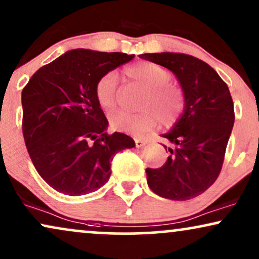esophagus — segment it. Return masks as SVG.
<instances>
[{
    "mask_svg": "<svg viewBox=\"0 0 259 259\" xmlns=\"http://www.w3.org/2000/svg\"><path fill=\"white\" fill-rule=\"evenodd\" d=\"M147 143V141L145 139H141V137H135V145L137 148H142Z\"/></svg>",
    "mask_w": 259,
    "mask_h": 259,
    "instance_id": "esophagus-1",
    "label": "esophagus"
}]
</instances>
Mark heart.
<instances>
[{
  "label": "heart",
  "mask_w": 259,
  "mask_h": 259,
  "mask_svg": "<svg viewBox=\"0 0 259 259\" xmlns=\"http://www.w3.org/2000/svg\"><path fill=\"white\" fill-rule=\"evenodd\" d=\"M125 75L145 88L137 107L140 112L116 111L110 114V125L118 132L145 134L155 129L159 122L171 126L182 117L186 98L183 88L172 82L167 68L154 62H139L125 69ZM97 101L105 110L117 105V76L113 71L98 78L94 87Z\"/></svg>",
  "instance_id": "heart-1"
}]
</instances>
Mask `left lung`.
<instances>
[{
  "label": "left lung",
  "instance_id": "left-lung-1",
  "mask_svg": "<svg viewBox=\"0 0 259 259\" xmlns=\"http://www.w3.org/2000/svg\"><path fill=\"white\" fill-rule=\"evenodd\" d=\"M140 57L171 70L186 98L181 119L162 135L171 142V155L160 168L146 169L147 182L161 197L173 201L197 197L221 172L235 118L230 90L210 65L191 55L161 52Z\"/></svg>",
  "mask_w": 259,
  "mask_h": 259
}]
</instances>
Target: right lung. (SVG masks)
Segmentation results:
<instances>
[{
	"label": "right lung",
	"mask_w": 259,
	"mask_h": 259,
	"mask_svg": "<svg viewBox=\"0 0 259 259\" xmlns=\"http://www.w3.org/2000/svg\"><path fill=\"white\" fill-rule=\"evenodd\" d=\"M134 57L76 49L39 68L22 90L26 148L39 176L56 191H96L109 181L113 156L135 147L125 134L105 132L109 122L94 94L98 78Z\"/></svg>",
	"instance_id": "obj_1"
}]
</instances>
